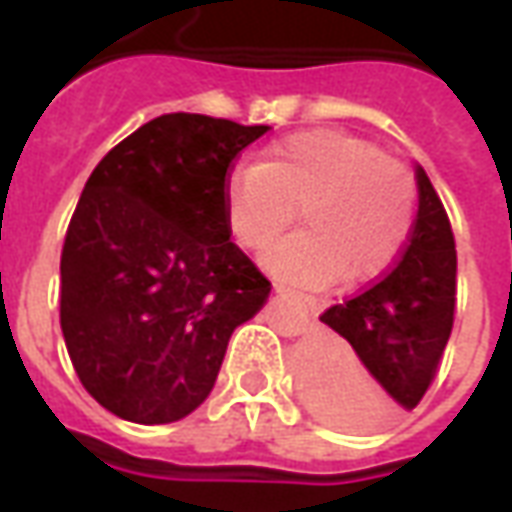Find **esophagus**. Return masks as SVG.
Wrapping results in <instances>:
<instances>
[{"mask_svg":"<svg viewBox=\"0 0 512 512\" xmlns=\"http://www.w3.org/2000/svg\"><path fill=\"white\" fill-rule=\"evenodd\" d=\"M277 293H282L285 299H290L299 310H304V315H310L315 318L318 312H321V301L315 299V296H307V293H299V290H290L285 285H277Z\"/></svg>","mask_w":512,"mask_h":512,"instance_id":"34e87169","label":"esophagus"}]
</instances>
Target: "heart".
<instances>
[{
  "mask_svg": "<svg viewBox=\"0 0 512 512\" xmlns=\"http://www.w3.org/2000/svg\"><path fill=\"white\" fill-rule=\"evenodd\" d=\"M266 268L290 285L359 282L384 271L406 244L417 180L400 158L362 136L315 128L282 139L260 164L227 180L224 222L235 244L266 249Z\"/></svg>",
  "mask_w": 512,
  "mask_h": 512,
  "instance_id": "obj_1",
  "label": "heart"
}]
</instances>
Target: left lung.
I'll use <instances>...</instances> for the list:
<instances>
[{
  "mask_svg": "<svg viewBox=\"0 0 512 512\" xmlns=\"http://www.w3.org/2000/svg\"><path fill=\"white\" fill-rule=\"evenodd\" d=\"M419 211L384 277L323 312L332 332L301 348L307 406L343 430H373L414 408L439 373L455 321V235L439 194L417 169Z\"/></svg>",
  "mask_w": 512,
  "mask_h": 512,
  "instance_id": "1",
  "label": "left lung"
}]
</instances>
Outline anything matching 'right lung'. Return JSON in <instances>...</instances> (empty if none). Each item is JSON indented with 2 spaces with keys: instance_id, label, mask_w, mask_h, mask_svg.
Here are the masks:
<instances>
[{
  "instance_id": "right-lung-1",
  "label": "right lung",
  "mask_w": 512,
  "mask_h": 512,
  "mask_svg": "<svg viewBox=\"0 0 512 512\" xmlns=\"http://www.w3.org/2000/svg\"><path fill=\"white\" fill-rule=\"evenodd\" d=\"M268 126L161 115L84 183L60 260V326L90 395L139 425L178 422L211 395L235 326L271 293L230 241L224 191Z\"/></svg>"
}]
</instances>
